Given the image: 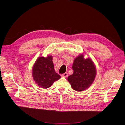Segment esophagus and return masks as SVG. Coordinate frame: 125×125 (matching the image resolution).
<instances>
[{
    "instance_id": "1",
    "label": "esophagus",
    "mask_w": 125,
    "mask_h": 125,
    "mask_svg": "<svg viewBox=\"0 0 125 125\" xmlns=\"http://www.w3.org/2000/svg\"><path fill=\"white\" fill-rule=\"evenodd\" d=\"M67 76H68L67 73H64V74L61 75V76L63 77H67Z\"/></svg>"
}]
</instances>
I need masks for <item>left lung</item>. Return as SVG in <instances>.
<instances>
[{"label":"left lung","instance_id":"1","mask_svg":"<svg viewBox=\"0 0 125 125\" xmlns=\"http://www.w3.org/2000/svg\"><path fill=\"white\" fill-rule=\"evenodd\" d=\"M73 74L67 77L73 89L82 91L88 89L93 83L96 76V67L92 60L84 58L83 53L76 57L73 64Z\"/></svg>","mask_w":125,"mask_h":125}]
</instances>
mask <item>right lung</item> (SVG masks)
Here are the masks:
<instances>
[{
  "mask_svg": "<svg viewBox=\"0 0 125 125\" xmlns=\"http://www.w3.org/2000/svg\"><path fill=\"white\" fill-rule=\"evenodd\" d=\"M53 57L50 55L47 57H38L32 68V76L38 86L44 89L49 88L61 76L56 73L52 61Z\"/></svg>",
  "mask_w": 125,
  "mask_h": 125,
  "instance_id": "add662e5",
  "label": "right lung"
}]
</instances>
